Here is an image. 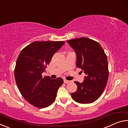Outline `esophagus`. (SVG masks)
I'll list each match as a JSON object with an SVG mask.
<instances>
[{
  "instance_id": "obj_1",
  "label": "esophagus",
  "mask_w": 128,
  "mask_h": 128,
  "mask_svg": "<svg viewBox=\"0 0 128 128\" xmlns=\"http://www.w3.org/2000/svg\"><path fill=\"white\" fill-rule=\"evenodd\" d=\"M70 81H68V80H64V82L65 84H69V82H70Z\"/></svg>"
}]
</instances>
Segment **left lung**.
Masks as SVG:
<instances>
[{
    "label": "left lung",
    "instance_id": "left-lung-1",
    "mask_svg": "<svg viewBox=\"0 0 128 128\" xmlns=\"http://www.w3.org/2000/svg\"><path fill=\"white\" fill-rule=\"evenodd\" d=\"M77 55L76 66L86 76L82 83L75 81L77 91L71 94L72 99L81 104L91 103L102 94L107 83V58L98 42L82 37L67 41Z\"/></svg>",
    "mask_w": 128,
    "mask_h": 128
}]
</instances>
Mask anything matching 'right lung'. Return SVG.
<instances>
[{
  "label": "right lung",
  "mask_w": 128,
  "mask_h": 128,
  "mask_svg": "<svg viewBox=\"0 0 128 128\" xmlns=\"http://www.w3.org/2000/svg\"><path fill=\"white\" fill-rule=\"evenodd\" d=\"M66 42L35 41L21 50L14 69V77L21 95L30 104L43 108L52 104L63 80L42 77L53 55Z\"/></svg>",
  "instance_id": "obj_1"
}]
</instances>
